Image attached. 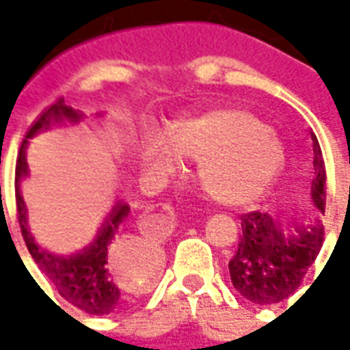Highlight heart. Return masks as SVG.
Wrapping results in <instances>:
<instances>
[{"instance_id": "1", "label": "heart", "mask_w": 350, "mask_h": 350, "mask_svg": "<svg viewBox=\"0 0 350 350\" xmlns=\"http://www.w3.org/2000/svg\"><path fill=\"white\" fill-rule=\"evenodd\" d=\"M144 159L170 174L182 170V159L197 161L202 189L219 204L240 208L270 189L283 165V152L257 118L242 110H215L180 123L170 144L152 142Z\"/></svg>"}]
</instances>
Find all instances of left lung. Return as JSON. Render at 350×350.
Segmentation results:
<instances>
[{
	"instance_id": "obj_1",
	"label": "left lung",
	"mask_w": 350,
	"mask_h": 350,
	"mask_svg": "<svg viewBox=\"0 0 350 350\" xmlns=\"http://www.w3.org/2000/svg\"><path fill=\"white\" fill-rule=\"evenodd\" d=\"M313 152L317 167L311 182V206L324 213L326 170L315 135ZM243 234L234 258L228 262L230 281L243 298L258 306L278 304L298 288L309 266L315 262L323 245L321 217L300 221L296 215L279 217L271 213H247L242 217Z\"/></svg>"
}]
</instances>
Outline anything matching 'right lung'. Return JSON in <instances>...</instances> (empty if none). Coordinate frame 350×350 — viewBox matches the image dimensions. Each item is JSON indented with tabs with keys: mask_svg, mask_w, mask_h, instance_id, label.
I'll use <instances>...</instances> for the list:
<instances>
[{
	"mask_svg": "<svg viewBox=\"0 0 350 350\" xmlns=\"http://www.w3.org/2000/svg\"><path fill=\"white\" fill-rule=\"evenodd\" d=\"M82 120H84V114L80 110L67 107L65 100L59 99L35 122L33 127L26 135V140L20 148L18 161H16V180H14L16 208H18L20 228H22L27 250L39 266V270L56 286L57 293L67 301H71L72 306H77L90 315H108L120 306V296H122V291L114 279L116 266L112 258V243H114L120 225L129 215L131 206L123 200H118L112 206V210L107 213V217L103 219L92 242L71 255H56L46 247H42L41 243L35 240V236L29 232L27 206L22 197V182L29 176L26 159L29 138L57 125L79 123Z\"/></svg>",
	"mask_w": 350,
	"mask_h": 350,
	"instance_id": "right-lung-1",
	"label": "right lung"
}]
</instances>
